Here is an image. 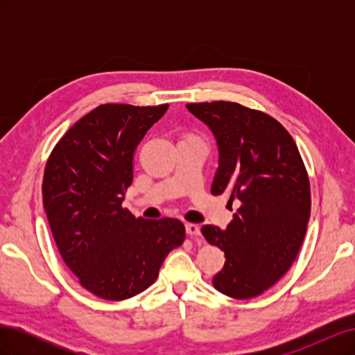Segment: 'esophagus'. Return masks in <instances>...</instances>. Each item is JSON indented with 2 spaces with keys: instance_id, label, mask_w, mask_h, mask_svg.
<instances>
[{
  "instance_id": "1",
  "label": "esophagus",
  "mask_w": 355,
  "mask_h": 355,
  "mask_svg": "<svg viewBox=\"0 0 355 355\" xmlns=\"http://www.w3.org/2000/svg\"><path fill=\"white\" fill-rule=\"evenodd\" d=\"M185 228H187L188 237H191V239H198V237H200V228H198V225H196V223H187Z\"/></svg>"
}]
</instances>
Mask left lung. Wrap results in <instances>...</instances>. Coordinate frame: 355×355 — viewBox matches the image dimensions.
I'll return each instance as SVG.
<instances>
[{"mask_svg": "<svg viewBox=\"0 0 355 355\" xmlns=\"http://www.w3.org/2000/svg\"><path fill=\"white\" fill-rule=\"evenodd\" d=\"M216 139L219 167L211 194L239 204L222 231L201 232L223 250L213 286L234 299L262 295L288 271L302 245L309 214V179L293 137L275 118L235 102L188 103Z\"/></svg>", "mask_w": 355, "mask_h": 355, "instance_id": "left-lung-1", "label": "left lung"}]
</instances>
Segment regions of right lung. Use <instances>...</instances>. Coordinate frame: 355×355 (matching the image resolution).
Listing matches in <instances>:
<instances>
[{"instance_id": "obj_1", "label": "right lung", "mask_w": 355, "mask_h": 355, "mask_svg": "<svg viewBox=\"0 0 355 355\" xmlns=\"http://www.w3.org/2000/svg\"><path fill=\"white\" fill-rule=\"evenodd\" d=\"M167 108L101 105L63 135L47 159L42 202L62 259L84 288L106 300L144 292L185 240L179 219L135 218L123 207L136 148Z\"/></svg>"}]
</instances>
